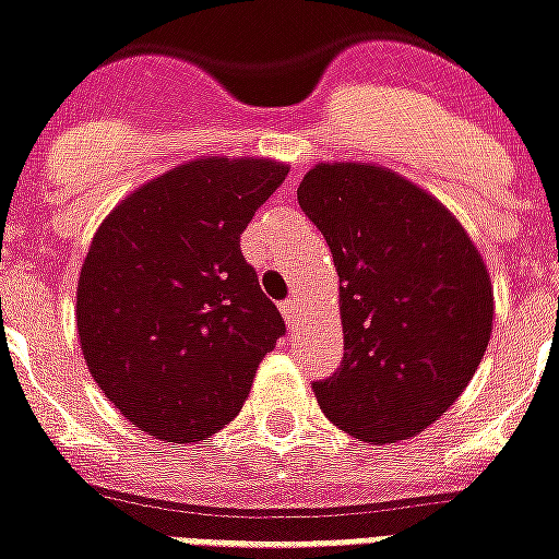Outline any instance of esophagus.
<instances>
[{"instance_id": "esophagus-1", "label": "esophagus", "mask_w": 559, "mask_h": 559, "mask_svg": "<svg viewBox=\"0 0 559 559\" xmlns=\"http://www.w3.org/2000/svg\"><path fill=\"white\" fill-rule=\"evenodd\" d=\"M281 316H284V321H287V324L293 326L295 319H298V301H295V298H287V301H281Z\"/></svg>"}]
</instances>
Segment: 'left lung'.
Instances as JSON below:
<instances>
[{
	"mask_svg": "<svg viewBox=\"0 0 559 559\" xmlns=\"http://www.w3.org/2000/svg\"><path fill=\"white\" fill-rule=\"evenodd\" d=\"M298 206L338 272L344 358L312 384L321 411L361 442L419 433L468 388L491 342L483 255L433 194L373 163H319Z\"/></svg>",
	"mask_w": 559,
	"mask_h": 559,
	"instance_id": "left-lung-1",
	"label": "left lung"
}]
</instances>
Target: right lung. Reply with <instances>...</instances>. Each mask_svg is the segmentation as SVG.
<instances>
[{
	"instance_id": "right-lung-1",
	"label": "right lung",
	"mask_w": 559,
	"mask_h": 559,
	"mask_svg": "<svg viewBox=\"0 0 559 559\" xmlns=\"http://www.w3.org/2000/svg\"><path fill=\"white\" fill-rule=\"evenodd\" d=\"M289 166L203 157L143 183L99 224L76 284L94 382L134 428L201 442L229 425L287 333L240 235Z\"/></svg>"
}]
</instances>
